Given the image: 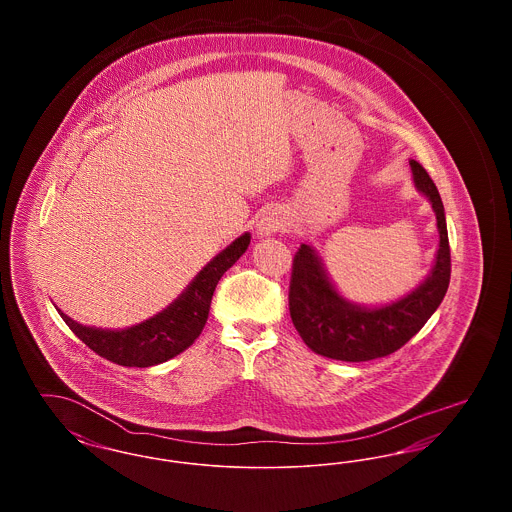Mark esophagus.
Here are the masks:
<instances>
[{"mask_svg": "<svg viewBox=\"0 0 512 512\" xmlns=\"http://www.w3.org/2000/svg\"><path fill=\"white\" fill-rule=\"evenodd\" d=\"M284 226H286V220L280 213H267L263 219L257 222V236L267 238V236H272L274 232L284 230Z\"/></svg>", "mask_w": 512, "mask_h": 512, "instance_id": "obj_1", "label": "esophagus"}]
</instances>
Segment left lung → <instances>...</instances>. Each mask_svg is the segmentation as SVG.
I'll use <instances>...</instances> for the list:
<instances>
[{"mask_svg":"<svg viewBox=\"0 0 512 512\" xmlns=\"http://www.w3.org/2000/svg\"><path fill=\"white\" fill-rule=\"evenodd\" d=\"M409 165L414 188L432 203L439 234L432 270L413 292L386 305H359L338 292L313 245L301 244L293 257L290 282L293 326L307 347L322 357L345 363L386 357L413 338L445 297L451 278V253L443 203L424 167L414 159Z\"/></svg>","mask_w":512,"mask_h":512,"instance_id":"8db88e82","label":"left lung"}]
</instances>
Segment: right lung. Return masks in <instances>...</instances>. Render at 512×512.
<instances>
[{"instance_id": "right-lung-1", "label": "right lung", "mask_w": 512, "mask_h": 512, "mask_svg": "<svg viewBox=\"0 0 512 512\" xmlns=\"http://www.w3.org/2000/svg\"><path fill=\"white\" fill-rule=\"evenodd\" d=\"M249 242L251 234L245 232L201 268L188 288L167 309L124 330L84 326L67 317L61 309L57 311L74 336L96 351L99 357L122 366L161 365L186 351L199 338L209 317L211 299L220 276L244 255Z\"/></svg>"}]
</instances>
